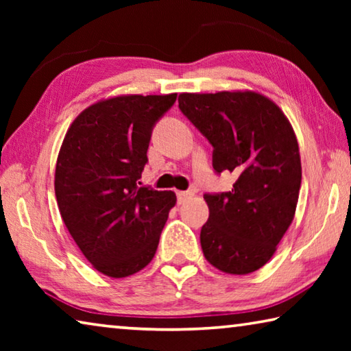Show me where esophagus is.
<instances>
[{"label": "esophagus", "mask_w": 351, "mask_h": 351, "mask_svg": "<svg viewBox=\"0 0 351 351\" xmlns=\"http://www.w3.org/2000/svg\"><path fill=\"white\" fill-rule=\"evenodd\" d=\"M192 192H178L176 193V199H178V204H182V203H186V201L192 197Z\"/></svg>", "instance_id": "34e87169"}]
</instances>
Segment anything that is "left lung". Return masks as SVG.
Masks as SVG:
<instances>
[{
    "instance_id": "left-lung-1",
    "label": "left lung",
    "mask_w": 351,
    "mask_h": 351,
    "mask_svg": "<svg viewBox=\"0 0 351 351\" xmlns=\"http://www.w3.org/2000/svg\"><path fill=\"white\" fill-rule=\"evenodd\" d=\"M178 102L213 147L215 173L237 175L229 192L204 193V257L228 274L257 271L276 252L299 199L302 165L293 127L274 102L257 93H186Z\"/></svg>"
}]
</instances>
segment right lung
<instances>
[{"instance_id": "add662e5", "label": "right lung", "mask_w": 351, "mask_h": 351, "mask_svg": "<svg viewBox=\"0 0 351 351\" xmlns=\"http://www.w3.org/2000/svg\"><path fill=\"white\" fill-rule=\"evenodd\" d=\"M176 94L122 96L91 105L69 127L58 153L56 197L82 254L99 272L127 277L150 263L173 192L139 186L159 119Z\"/></svg>"}]
</instances>
